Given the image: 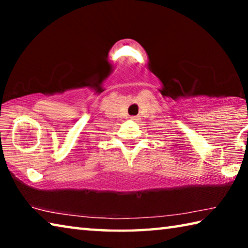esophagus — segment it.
<instances>
[{
  "label": "esophagus",
  "mask_w": 248,
  "mask_h": 248,
  "mask_svg": "<svg viewBox=\"0 0 248 248\" xmlns=\"http://www.w3.org/2000/svg\"><path fill=\"white\" fill-rule=\"evenodd\" d=\"M130 119H131L132 121H137L138 120L137 117H130Z\"/></svg>",
  "instance_id": "1"
}]
</instances>
